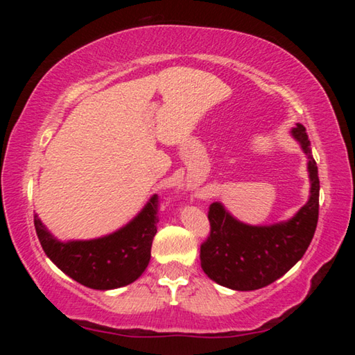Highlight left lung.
I'll return each instance as SVG.
<instances>
[{"label": "left lung", "mask_w": 355, "mask_h": 355, "mask_svg": "<svg viewBox=\"0 0 355 355\" xmlns=\"http://www.w3.org/2000/svg\"><path fill=\"white\" fill-rule=\"evenodd\" d=\"M291 133L309 156L310 200L288 222L269 227L245 225L220 203H211L209 235L200 245V263L216 284L238 291L258 290L290 271L309 249L320 214V177L305 127L297 123Z\"/></svg>", "instance_id": "left-lung-1"}]
</instances>
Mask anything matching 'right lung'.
<instances>
[{"label": "right lung", "mask_w": 355, "mask_h": 355, "mask_svg": "<svg viewBox=\"0 0 355 355\" xmlns=\"http://www.w3.org/2000/svg\"><path fill=\"white\" fill-rule=\"evenodd\" d=\"M158 196L127 227L91 241L61 243L34 216L42 249L50 260L78 284L92 290H112L135 282L146 271L158 222Z\"/></svg>", "instance_id": "right-lung-1"}]
</instances>
